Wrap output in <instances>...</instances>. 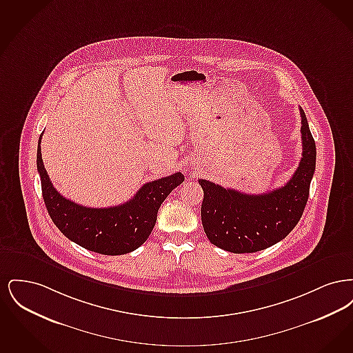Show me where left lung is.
<instances>
[{
    "instance_id": "1",
    "label": "left lung",
    "mask_w": 353,
    "mask_h": 353,
    "mask_svg": "<svg viewBox=\"0 0 353 353\" xmlns=\"http://www.w3.org/2000/svg\"><path fill=\"white\" fill-rule=\"evenodd\" d=\"M301 118L302 159L285 186L263 194H246L199 180L203 190L202 226L219 249L235 254L265 250L285 238L299 222L316 165L315 140L302 108Z\"/></svg>"
}]
</instances>
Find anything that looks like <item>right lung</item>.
<instances>
[{
	"label": "right lung",
	"mask_w": 353,
	"mask_h": 353,
	"mask_svg": "<svg viewBox=\"0 0 353 353\" xmlns=\"http://www.w3.org/2000/svg\"><path fill=\"white\" fill-rule=\"evenodd\" d=\"M41 139L42 134L37 150V169L46 209L55 226L70 241L90 252L121 255L140 248L153 230L161 203L184 181V174L177 172L143 185L132 200L118 206H82L65 199L51 184L42 161Z\"/></svg>",
	"instance_id": "right-lung-1"
}]
</instances>
